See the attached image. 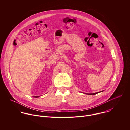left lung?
Returning a JSON list of instances; mask_svg holds the SVG:
<instances>
[{"mask_svg":"<svg viewBox=\"0 0 130 130\" xmlns=\"http://www.w3.org/2000/svg\"><path fill=\"white\" fill-rule=\"evenodd\" d=\"M103 91V90L102 91H99V92H95V93H91V94H87V95H96L97 94H98V93H99V92H102Z\"/></svg>","mask_w":130,"mask_h":130,"instance_id":"1","label":"left lung"}]
</instances>
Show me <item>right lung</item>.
<instances>
[{
  "mask_svg": "<svg viewBox=\"0 0 130 130\" xmlns=\"http://www.w3.org/2000/svg\"><path fill=\"white\" fill-rule=\"evenodd\" d=\"M40 96H35V97H35V98H38V97H39Z\"/></svg>",
  "mask_w": 130,
  "mask_h": 130,
  "instance_id": "add662e5",
  "label": "right lung"
}]
</instances>
